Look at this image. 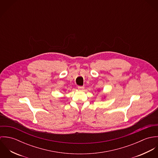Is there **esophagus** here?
<instances>
[{"instance_id": "esophagus-1", "label": "esophagus", "mask_w": 158, "mask_h": 158, "mask_svg": "<svg viewBox=\"0 0 158 158\" xmlns=\"http://www.w3.org/2000/svg\"><path fill=\"white\" fill-rule=\"evenodd\" d=\"M84 88H85L84 86H78V89H80V90H83Z\"/></svg>"}]
</instances>
